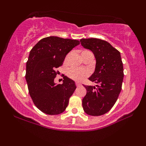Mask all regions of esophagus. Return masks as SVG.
Segmentation results:
<instances>
[{"label":"esophagus","mask_w":146,"mask_h":146,"mask_svg":"<svg viewBox=\"0 0 146 146\" xmlns=\"http://www.w3.org/2000/svg\"><path fill=\"white\" fill-rule=\"evenodd\" d=\"M75 85H76V86H80V85H81V84L77 82H75Z\"/></svg>","instance_id":"obj_1"}]
</instances>
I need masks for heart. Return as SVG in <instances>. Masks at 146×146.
Segmentation results:
<instances>
[{
    "instance_id": "b5f03b06",
    "label": "heart",
    "mask_w": 146,
    "mask_h": 146,
    "mask_svg": "<svg viewBox=\"0 0 146 146\" xmlns=\"http://www.w3.org/2000/svg\"><path fill=\"white\" fill-rule=\"evenodd\" d=\"M88 54H93L90 51L88 50H82L81 52L82 57L84 58L85 56ZM68 58V56L66 57V59ZM67 76L72 80H75V81H82L83 79L86 78L89 73L88 71L85 69H81V68H71L67 71Z\"/></svg>"
}]
</instances>
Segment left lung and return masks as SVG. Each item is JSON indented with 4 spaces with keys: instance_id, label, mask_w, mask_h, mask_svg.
<instances>
[{
    "instance_id": "obj_1",
    "label": "left lung",
    "mask_w": 146,
    "mask_h": 146,
    "mask_svg": "<svg viewBox=\"0 0 146 146\" xmlns=\"http://www.w3.org/2000/svg\"><path fill=\"white\" fill-rule=\"evenodd\" d=\"M80 41L96 58L95 72L88 80L97 85L84 86L86 95L82 100L83 109L92 116L104 115L115 105L121 90L124 74L120 52L103 40L88 38Z\"/></svg>"
}]
</instances>
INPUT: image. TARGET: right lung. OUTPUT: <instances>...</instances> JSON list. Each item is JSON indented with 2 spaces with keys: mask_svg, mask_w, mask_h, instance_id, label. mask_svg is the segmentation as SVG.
Masks as SVG:
<instances>
[{
  "mask_svg": "<svg viewBox=\"0 0 146 146\" xmlns=\"http://www.w3.org/2000/svg\"><path fill=\"white\" fill-rule=\"evenodd\" d=\"M79 44L76 40L50 36L40 40L30 51L25 78L33 104L42 113L59 115L66 110L76 86L64 75L63 83L56 84L54 80L59 73L56 69Z\"/></svg>",
  "mask_w": 146,
  "mask_h": 146,
  "instance_id": "obj_1",
  "label": "right lung"
}]
</instances>
